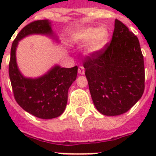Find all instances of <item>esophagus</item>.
<instances>
[{
  "label": "esophagus",
  "mask_w": 156,
  "mask_h": 156,
  "mask_svg": "<svg viewBox=\"0 0 156 156\" xmlns=\"http://www.w3.org/2000/svg\"><path fill=\"white\" fill-rule=\"evenodd\" d=\"M78 73L80 74H84L85 73V69L83 66H79L78 67Z\"/></svg>",
  "instance_id": "esophagus-1"
}]
</instances>
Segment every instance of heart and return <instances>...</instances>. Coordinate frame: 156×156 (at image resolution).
I'll list each match as a JSON object with an SVG mask.
<instances>
[{"label":"heart","mask_w":156,"mask_h":156,"mask_svg":"<svg viewBox=\"0 0 156 156\" xmlns=\"http://www.w3.org/2000/svg\"><path fill=\"white\" fill-rule=\"evenodd\" d=\"M74 40L79 44H87L86 52L89 55H96L106 46L109 33L106 28L87 27L74 35Z\"/></svg>","instance_id":"1"}]
</instances>
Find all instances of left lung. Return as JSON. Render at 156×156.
<instances>
[{
    "instance_id": "obj_1",
    "label": "left lung",
    "mask_w": 156,
    "mask_h": 156,
    "mask_svg": "<svg viewBox=\"0 0 156 156\" xmlns=\"http://www.w3.org/2000/svg\"><path fill=\"white\" fill-rule=\"evenodd\" d=\"M95 108L105 116H118L140 100L145 89V69L138 37L118 19L112 38L96 55L83 61Z\"/></svg>"
}]
</instances>
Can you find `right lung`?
Instances as JSON below:
<instances>
[{
  "instance_id": "1",
  "label": "right lung",
  "mask_w": 156,
  "mask_h": 156,
  "mask_svg": "<svg viewBox=\"0 0 156 156\" xmlns=\"http://www.w3.org/2000/svg\"><path fill=\"white\" fill-rule=\"evenodd\" d=\"M48 20L31 22L19 31L11 47L9 75L16 102L25 111L41 119H52L63 113L68 100V90L75 81L78 66L61 68L55 66L41 78H26L16 63L15 51L18 41L30 34L52 35Z\"/></svg>"
}]
</instances>
